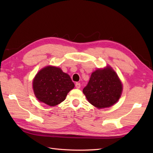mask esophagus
Instances as JSON below:
<instances>
[{"label": "esophagus", "mask_w": 153, "mask_h": 153, "mask_svg": "<svg viewBox=\"0 0 153 153\" xmlns=\"http://www.w3.org/2000/svg\"><path fill=\"white\" fill-rule=\"evenodd\" d=\"M81 87V84L79 83H76V87L77 89H79Z\"/></svg>", "instance_id": "34e87169"}]
</instances>
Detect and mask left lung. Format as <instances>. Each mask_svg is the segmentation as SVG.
<instances>
[{
  "mask_svg": "<svg viewBox=\"0 0 153 153\" xmlns=\"http://www.w3.org/2000/svg\"><path fill=\"white\" fill-rule=\"evenodd\" d=\"M122 92V83L115 71L109 66L93 72L88 83L83 89L87 100L98 108L114 105Z\"/></svg>",
  "mask_w": 153,
  "mask_h": 153,
  "instance_id": "obj_1",
  "label": "left lung"
}]
</instances>
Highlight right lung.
Segmentation results:
<instances>
[{
  "instance_id": "right-lung-1",
  "label": "right lung",
  "mask_w": 153,
  "mask_h": 153,
  "mask_svg": "<svg viewBox=\"0 0 153 153\" xmlns=\"http://www.w3.org/2000/svg\"><path fill=\"white\" fill-rule=\"evenodd\" d=\"M74 86L69 75L54 66H47L40 70L33 82L35 97L51 106L64 101Z\"/></svg>"
}]
</instances>
